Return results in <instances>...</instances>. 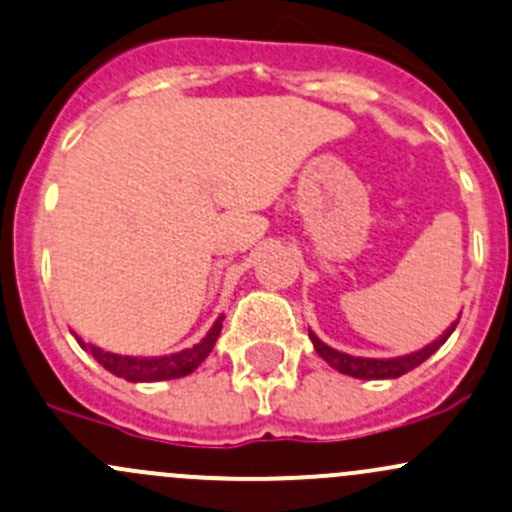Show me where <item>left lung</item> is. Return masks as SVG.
I'll return each instance as SVG.
<instances>
[{
	"label": "left lung",
	"mask_w": 512,
	"mask_h": 512,
	"mask_svg": "<svg viewBox=\"0 0 512 512\" xmlns=\"http://www.w3.org/2000/svg\"><path fill=\"white\" fill-rule=\"evenodd\" d=\"M459 319H461V314H459ZM459 319L446 328L437 341L427 343V346L419 348V351H414V353L397 355V358H363V355H348L343 351H336V348L326 346V343L321 341V338L316 336L311 328H309V338H311V343H314V351L319 353L333 370H338V373L351 375V378H358V380H390V378H400V375L410 373V370L417 368V365H422L429 355L437 353L439 348L446 343V338L454 333Z\"/></svg>",
	"instance_id": "obj_1"
}]
</instances>
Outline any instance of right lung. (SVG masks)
Returning a JSON list of instances; mask_svg holds the SVG:
<instances>
[{"label": "right lung", "mask_w": 512, "mask_h": 512, "mask_svg": "<svg viewBox=\"0 0 512 512\" xmlns=\"http://www.w3.org/2000/svg\"><path fill=\"white\" fill-rule=\"evenodd\" d=\"M225 314H220L215 319V324L208 328L206 336L196 343V346L184 348V351H176L169 355H122L112 351H102L100 346L93 343H85L83 338H78L80 348L93 355L95 360L105 370H110L117 378H125L127 383H159V380H176L191 375L203 360L208 358L213 351L215 341L220 336V328H223Z\"/></svg>", "instance_id": "1"}]
</instances>
